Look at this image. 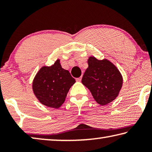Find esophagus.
I'll return each mask as SVG.
<instances>
[{
	"label": "esophagus",
	"mask_w": 152,
	"mask_h": 152,
	"mask_svg": "<svg viewBox=\"0 0 152 152\" xmlns=\"http://www.w3.org/2000/svg\"><path fill=\"white\" fill-rule=\"evenodd\" d=\"M76 80L77 82H80L81 80H82V77H80V78H77Z\"/></svg>",
	"instance_id": "34e87169"
}]
</instances>
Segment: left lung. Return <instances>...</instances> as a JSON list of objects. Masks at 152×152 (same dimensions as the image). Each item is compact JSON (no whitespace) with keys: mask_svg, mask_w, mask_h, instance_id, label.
<instances>
[{"mask_svg":"<svg viewBox=\"0 0 152 152\" xmlns=\"http://www.w3.org/2000/svg\"><path fill=\"white\" fill-rule=\"evenodd\" d=\"M88 68L82 83L87 87L98 103L106 105L116 99L123 84V78L116 66L107 60L94 57L88 60Z\"/></svg>","mask_w":152,"mask_h":152,"instance_id":"1","label":"left lung"}]
</instances>
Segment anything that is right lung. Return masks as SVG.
Masks as SVG:
<instances>
[{"mask_svg": "<svg viewBox=\"0 0 152 152\" xmlns=\"http://www.w3.org/2000/svg\"><path fill=\"white\" fill-rule=\"evenodd\" d=\"M76 80L69 71L61 68L58 60L51 66H43L33 82L34 94L41 103L58 109L65 101L67 94Z\"/></svg>", "mask_w": 152, "mask_h": 152, "instance_id": "obj_1", "label": "right lung"}]
</instances>
